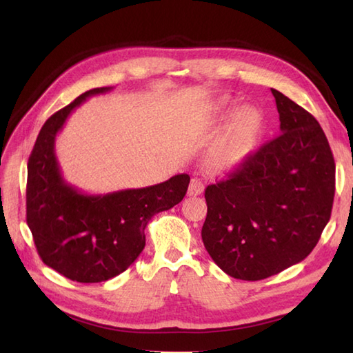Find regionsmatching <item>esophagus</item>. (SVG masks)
<instances>
[{"mask_svg": "<svg viewBox=\"0 0 353 353\" xmlns=\"http://www.w3.org/2000/svg\"><path fill=\"white\" fill-rule=\"evenodd\" d=\"M203 191H205L203 182H201L200 179H197V177L191 179L190 188H188V196H200V194L203 192Z\"/></svg>", "mask_w": 353, "mask_h": 353, "instance_id": "34e87169", "label": "esophagus"}]
</instances>
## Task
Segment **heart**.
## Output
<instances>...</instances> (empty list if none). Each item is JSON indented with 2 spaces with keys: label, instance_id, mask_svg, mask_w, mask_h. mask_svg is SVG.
<instances>
[{
  "label": "heart",
  "instance_id": "1",
  "mask_svg": "<svg viewBox=\"0 0 353 353\" xmlns=\"http://www.w3.org/2000/svg\"><path fill=\"white\" fill-rule=\"evenodd\" d=\"M224 103H226V100H221L220 106H223ZM259 125L261 117L254 109L244 108L236 112L234 121H232L229 138L220 148L219 154H216L219 163L223 167H234V165L241 162L247 152H249V147Z\"/></svg>",
  "mask_w": 353,
  "mask_h": 353
}]
</instances>
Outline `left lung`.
I'll return each mask as SVG.
<instances>
[{"label": "left lung", "instance_id": "8db88e82", "mask_svg": "<svg viewBox=\"0 0 353 353\" xmlns=\"http://www.w3.org/2000/svg\"><path fill=\"white\" fill-rule=\"evenodd\" d=\"M281 134L205 191L201 239L224 273L261 281L303 261L331 219L335 162L319 121L272 89Z\"/></svg>", "mask_w": 353, "mask_h": 353}]
</instances>
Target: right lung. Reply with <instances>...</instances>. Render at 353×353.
Returning <instances> with one entry per match:
<instances>
[{
	"mask_svg": "<svg viewBox=\"0 0 353 353\" xmlns=\"http://www.w3.org/2000/svg\"><path fill=\"white\" fill-rule=\"evenodd\" d=\"M95 88L51 115L37 134L27 167V224L43 264L71 281L95 283L125 272L144 250L148 221L181 203L188 174L147 188L88 196L68 185L56 159V134Z\"/></svg>",
	"mask_w": 353,
	"mask_h": 353,
	"instance_id": "add662e5",
	"label": "right lung"
}]
</instances>
